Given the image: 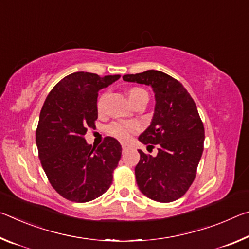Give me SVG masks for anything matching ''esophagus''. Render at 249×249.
<instances>
[{
  "label": "esophagus",
  "mask_w": 249,
  "mask_h": 249,
  "mask_svg": "<svg viewBox=\"0 0 249 249\" xmlns=\"http://www.w3.org/2000/svg\"><path fill=\"white\" fill-rule=\"evenodd\" d=\"M130 147H132V146H130L129 144H127V142H122V148H123V150L129 149Z\"/></svg>",
  "instance_id": "34e87169"
}]
</instances>
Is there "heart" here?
<instances>
[{
	"label": "heart",
	"instance_id": "obj_1",
	"mask_svg": "<svg viewBox=\"0 0 249 249\" xmlns=\"http://www.w3.org/2000/svg\"><path fill=\"white\" fill-rule=\"evenodd\" d=\"M142 94H147V92L145 90L141 89V88H132L128 91V96L130 101L135 100L138 96H141ZM107 94H103L101 96L99 102H98V108L99 111H102L105 104V101H107ZM138 126L137 124L132 123V122H127V123H124V122H115V123H112L111 125L107 127V132L109 135L112 136H115L120 140H127V138L132 135L133 133L137 132Z\"/></svg>",
	"mask_w": 249,
	"mask_h": 249
}]
</instances>
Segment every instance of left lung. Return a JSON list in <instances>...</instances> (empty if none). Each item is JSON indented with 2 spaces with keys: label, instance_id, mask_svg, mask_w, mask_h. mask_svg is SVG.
<instances>
[{
  "label": "left lung",
  "instance_id": "obj_1",
  "mask_svg": "<svg viewBox=\"0 0 249 249\" xmlns=\"http://www.w3.org/2000/svg\"><path fill=\"white\" fill-rule=\"evenodd\" d=\"M123 80L150 86L155 93L153 120L138 140L151 147L157 145L158 154L154 157L138 150V188L154 201L178 200L195 180L203 153L204 126L195 101L178 80L161 71L125 74Z\"/></svg>",
  "mask_w": 249,
  "mask_h": 249
}]
</instances>
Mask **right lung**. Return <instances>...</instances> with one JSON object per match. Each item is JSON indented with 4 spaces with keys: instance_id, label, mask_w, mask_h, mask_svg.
<instances>
[{
    "instance_id": "right-lung-1",
    "label": "right lung",
    "mask_w": 249,
    "mask_h": 249,
    "mask_svg": "<svg viewBox=\"0 0 249 249\" xmlns=\"http://www.w3.org/2000/svg\"><path fill=\"white\" fill-rule=\"evenodd\" d=\"M120 77L71 73L53 88L43 105L36 130L40 163L53 188L67 200L89 202L111 187L121 144L107 136L92 147L84 135L95 127L99 91Z\"/></svg>"
}]
</instances>
